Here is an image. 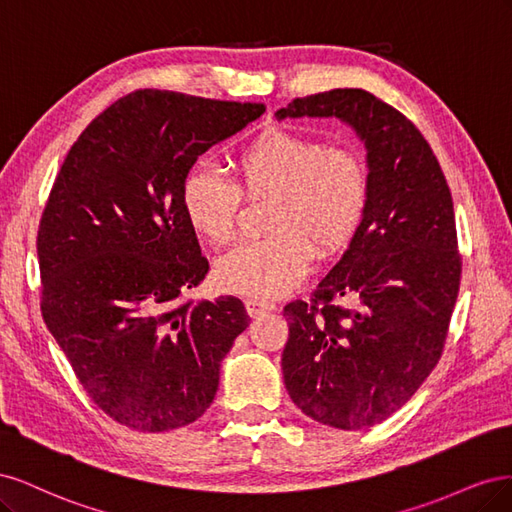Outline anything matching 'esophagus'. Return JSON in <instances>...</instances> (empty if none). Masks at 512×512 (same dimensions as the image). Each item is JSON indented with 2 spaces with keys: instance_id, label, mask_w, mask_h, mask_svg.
I'll list each match as a JSON object with an SVG mask.
<instances>
[{
  "instance_id": "esophagus-1",
  "label": "esophagus",
  "mask_w": 512,
  "mask_h": 512,
  "mask_svg": "<svg viewBox=\"0 0 512 512\" xmlns=\"http://www.w3.org/2000/svg\"><path fill=\"white\" fill-rule=\"evenodd\" d=\"M245 307H247V314H250L252 318H260V316H265L269 312H275V309H277L275 303L260 301V299H247Z\"/></svg>"
}]
</instances>
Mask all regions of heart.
Returning <instances> with one entry per match:
<instances>
[{"label": "heart", "instance_id": "obj_1", "mask_svg": "<svg viewBox=\"0 0 512 512\" xmlns=\"http://www.w3.org/2000/svg\"><path fill=\"white\" fill-rule=\"evenodd\" d=\"M232 170L237 183L213 168L192 166L179 190L185 222L213 245L235 237L241 192L273 196L271 237L241 243L215 265L224 290L252 299L280 297L301 284L314 252L320 258L339 254L363 224L369 170L352 147H324L309 134L267 130L239 149Z\"/></svg>", "mask_w": 512, "mask_h": 512}]
</instances>
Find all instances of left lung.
Masks as SVG:
<instances>
[{
	"mask_svg": "<svg viewBox=\"0 0 512 512\" xmlns=\"http://www.w3.org/2000/svg\"><path fill=\"white\" fill-rule=\"evenodd\" d=\"M337 117L367 147L369 205L342 260L284 307L282 354L294 406L337 429L397 412L438 365L461 282L453 196L414 123L365 89L294 98L275 113ZM350 296L355 309L334 303Z\"/></svg>",
	"mask_w": 512,
	"mask_h": 512,
	"instance_id": "8db88e82",
	"label": "left lung"
}]
</instances>
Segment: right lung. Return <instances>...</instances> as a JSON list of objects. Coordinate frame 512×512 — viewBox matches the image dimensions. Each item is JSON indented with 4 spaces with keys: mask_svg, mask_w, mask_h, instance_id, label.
<instances>
[{
    "mask_svg": "<svg viewBox=\"0 0 512 512\" xmlns=\"http://www.w3.org/2000/svg\"><path fill=\"white\" fill-rule=\"evenodd\" d=\"M265 104L138 89L68 151L38 226L40 309L91 401L136 431L194 423L250 316L185 299L209 271L179 190L198 156Z\"/></svg>",
    "mask_w": 512,
    "mask_h": 512,
    "instance_id": "1",
    "label": "right lung"
}]
</instances>
